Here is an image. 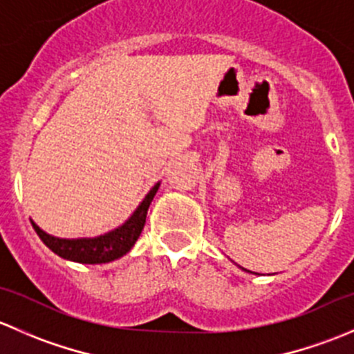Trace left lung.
<instances>
[{"label":"left lung","mask_w":354,"mask_h":354,"mask_svg":"<svg viewBox=\"0 0 354 354\" xmlns=\"http://www.w3.org/2000/svg\"><path fill=\"white\" fill-rule=\"evenodd\" d=\"M241 270H245V272H250V274H257V272H252V270H246V269H243V267H240Z\"/></svg>","instance_id":"left-lung-1"}]
</instances>
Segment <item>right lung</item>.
<instances>
[{"label":"right lung","mask_w":354,"mask_h":354,"mask_svg":"<svg viewBox=\"0 0 354 354\" xmlns=\"http://www.w3.org/2000/svg\"><path fill=\"white\" fill-rule=\"evenodd\" d=\"M160 187V181H157L154 187L151 188L145 198L138 203L137 209L133 210L130 217L124 221L121 226L114 227L104 234H99L94 238H58L53 234L46 233L44 230L37 226L34 221L30 219L32 227L42 243L48 246L51 252L59 255L62 259L71 260V262L78 263H108L113 260L121 259L127 255L131 248H133L135 241L140 236L142 230L145 226V217H147V210L151 207L152 200H154L157 190Z\"/></svg>","instance_id":"add662e5"}]
</instances>
